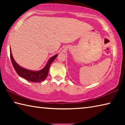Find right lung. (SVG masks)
Returning <instances> with one entry per match:
<instances>
[{
    "label": "right lung",
    "instance_id": "1",
    "mask_svg": "<svg viewBox=\"0 0 125 125\" xmlns=\"http://www.w3.org/2000/svg\"><path fill=\"white\" fill-rule=\"evenodd\" d=\"M10 59H11V63L12 65L14 68L15 70L18 73V74L21 77H22L24 79L29 80L31 82H41L45 80V79L47 77L48 75V71L50 67V65L51 63L53 62L55 58L57 57L58 54H57L54 55L51 58L47 63L45 65V67L42 69L41 70L38 71H31L29 69L24 68L20 66L15 61L13 57L12 56V53L11 52V49L10 48Z\"/></svg>",
    "mask_w": 125,
    "mask_h": 125
}]
</instances>
